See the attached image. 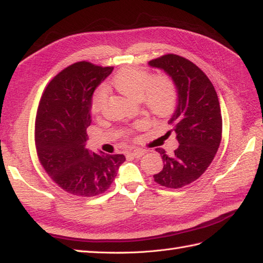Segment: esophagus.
Masks as SVG:
<instances>
[{
    "label": "esophagus",
    "mask_w": 263,
    "mask_h": 263,
    "mask_svg": "<svg viewBox=\"0 0 263 263\" xmlns=\"http://www.w3.org/2000/svg\"><path fill=\"white\" fill-rule=\"evenodd\" d=\"M130 154H131L132 157L136 158V159H140V158L142 157L143 154H144V151H143V150H141V149H136V150L131 151V152H130Z\"/></svg>",
    "instance_id": "obj_1"
}]
</instances>
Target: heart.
Returning a JSON list of instances; mask_svg holds the SVG:
<instances>
[{"label": "heart", "mask_w": 263, "mask_h": 263, "mask_svg": "<svg viewBox=\"0 0 263 263\" xmlns=\"http://www.w3.org/2000/svg\"><path fill=\"white\" fill-rule=\"evenodd\" d=\"M109 86L123 96L143 102L154 117L170 116L177 105L178 92L173 80L165 74H151L137 67H124L114 76ZM107 93L100 89L92 99L91 110L100 113L106 102Z\"/></svg>", "instance_id": "obj_1"}]
</instances>
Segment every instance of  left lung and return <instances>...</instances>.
I'll return each instance as SVG.
<instances>
[{
	"mask_svg": "<svg viewBox=\"0 0 263 263\" xmlns=\"http://www.w3.org/2000/svg\"><path fill=\"white\" fill-rule=\"evenodd\" d=\"M163 70L177 86V109L169 120L179 146L172 156L158 147L163 169L154 174L160 185L180 189L199 179L211 164L222 137V117L217 92L204 72L189 60L165 54L149 62Z\"/></svg>",
	"mask_w": 263,
	"mask_h": 263,
	"instance_id": "1",
	"label": "left lung"
}]
</instances>
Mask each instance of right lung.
<instances>
[{"label": "right lung", "mask_w": 263, "mask_h": 263, "mask_svg": "<svg viewBox=\"0 0 263 263\" xmlns=\"http://www.w3.org/2000/svg\"><path fill=\"white\" fill-rule=\"evenodd\" d=\"M113 67L78 62L51 80L40 100L35 118V146L51 179L73 196L96 197L116 179L123 154L94 153L85 147L92 96Z\"/></svg>", "instance_id": "obj_1"}]
</instances>
